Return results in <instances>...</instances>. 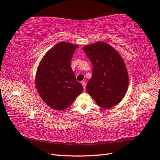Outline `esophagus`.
Segmentation results:
<instances>
[{
	"label": "esophagus",
	"instance_id": "obj_1",
	"mask_svg": "<svg viewBox=\"0 0 160 160\" xmlns=\"http://www.w3.org/2000/svg\"><path fill=\"white\" fill-rule=\"evenodd\" d=\"M81 84H82V85L83 87L84 90H86V83H85V82H81Z\"/></svg>",
	"mask_w": 160,
	"mask_h": 160
}]
</instances>
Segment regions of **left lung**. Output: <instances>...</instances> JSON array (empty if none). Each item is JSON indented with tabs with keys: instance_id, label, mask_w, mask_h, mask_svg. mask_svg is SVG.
<instances>
[{
	"instance_id": "8db88e82",
	"label": "left lung",
	"mask_w": 160,
	"mask_h": 160,
	"mask_svg": "<svg viewBox=\"0 0 160 160\" xmlns=\"http://www.w3.org/2000/svg\"><path fill=\"white\" fill-rule=\"evenodd\" d=\"M83 50L92 64V75L87 92L103 109L117 105L128 87V74L123 59L114 48L104 42L85 46Z\"/></svg>"
}]
</instances>
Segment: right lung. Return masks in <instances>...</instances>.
<instances>
[{
    "label": "right lung",
    "instance_id": "add662e5",
    "mask_svg": "<svg viewBox=\"0 0 160 160\" xmlns=\"http://www.w3.org/2000/svg\"><path fill=\"white\" fill-rule=\"evenodd\" d=\"M78 46L66 42L58 43L45 53L37 67V90L43 101L55 110L67 109L83 91L70 67Z\"/></svg>",
    "mask_w": 160,
    "mask_h": 160
}]
</instances>
